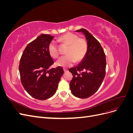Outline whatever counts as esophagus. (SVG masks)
<instances>
[{
	"mask_svg": "<svg viewBox=\"0 0 133 133\" xmlns=\"http://www.w3.org/2000/svg\"><path fill=\"white\" fill-rule=\"evenodd\" d=\"M63 70H64V71L65 72V73H66V72H67V71H68V69H65V68H64Z\"/></svg>",
	"mask_w": 133,
	"mask_h": 133,
	"instance_id": "34e87169",
	"label": "esophagus"
}]
</instances>
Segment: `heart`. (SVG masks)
<instances>
[{
	"instance_id": "heart-1",
	"label": "heart",
	"mask_w": 133,
	"mask_h": 133,
	"mask_svg": "<svg viewBox=\"0 0 133 133\" xmlns=\"http://www.w3.org/2000/svg\"><path fill=\"white\" fill-rule=\"evenodd\" d=\"M60 43L66 44L69 47L66 51L67 55L60 58L56 63L57 65L62 67H69L76 62H80L85 57L87 51V44L85 40L72 33H66L58 39ZM48 52L53 58H57L59 53L57 44L51 41L48 46Z\"/></svg>"
}]
</instances>
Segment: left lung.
Returning a JSON list of instances; mask_svg holds the SVG:
<instances>
[{
	"mask_svg": "<svg viewBox=\"0 0 133 133\" xmlns=\"http://www.w3.org/2000/svg\"><path fill=\"white\" fill-rule=\"evenodd\" d=\"M82 32L87 41V51L78 65L70 68L73 78L70 83V89L77 98H89L97 91L105 76L106 58L99 42L85 29L76 30Z\"/></svg>",
	"mask_w": 133,
	"mask_h": 133,
	"instance_id": "obj_1",
	"label": "left lung"
}]
</instances>
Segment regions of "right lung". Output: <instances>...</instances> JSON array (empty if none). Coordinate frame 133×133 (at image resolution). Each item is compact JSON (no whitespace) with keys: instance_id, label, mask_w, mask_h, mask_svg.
Returning a JSON list of instances; mask_svg holds the SVG:
<instances>
[{"instance_id":"obj_1","label":"right lung","mask_w":133,"mask_h":133,"mask_svg":"<svg viewBox=\"0 0 133 133\" xmlns=\"http://www.w3.org/2000/svg\"><path fill=\"white\" fill-rule=\"evenodd\" d=\"M54 37L41 34L28 44L24 50L19 63V73L22 85L32 97L45 100L57 91L63 68L49 69L54 63L48 46Z\"/></svg>"}]
</instances>
